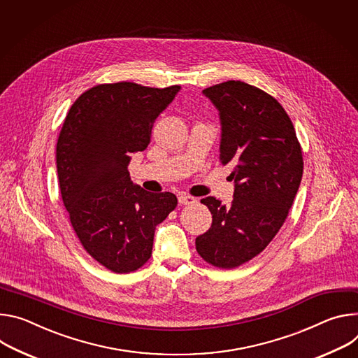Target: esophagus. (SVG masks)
<instances>
[{
    "label": "esophagus",
    "instance_id": "obj_1",
    "mask_svg": "<svg viewBox=\"0 0 358 358\" xmlns=\"http://www.w3.org/2000/svg\"><path fill=\"white\" fill-rule=\"evenodd\" d=\"M178 201H179V203H180V205H193V203H196V202H197L193 196L183 194V193H182V194H179Z\"/></svg>",
    "mask_w": 358,
    "mask_h": 358
}]
</instances>
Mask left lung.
<instances>
[{
	"label": "left lung",
	"instance_id": "obj_1",
	"mask_svg": "<svg viewBox=\"0 0 358 358\" xmlns=\"http://www.w3.org/2000/svg\"><path fill=\"white\" fill-rule=\"evenodd\" d=\"M219 110L223 166H231L233 201L201 202L212 213L210 229L196 237L208 263L234 268L262 253L283 226L303 176V155L283 106L264 91L227 81L202 91Z\"/></svg>",
	"mask_w": 358,
	"mask_h": 358
}]
</instances>
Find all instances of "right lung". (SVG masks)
Masks as SVG:
<instances>
[{
    "label": "right lung",
    "mask_w": 358,
    "mask_h": 358,
    "mask_svg": "<svg viewBox=\"0 0 358 358\" xmlns=\"http://www.w3.org/2000/svg\"><path fill=\"white\" fill-rule=\"evenodd\" d=\"M179 91V85H96L73 102L64 121L57 143L64 206L84 249L115 273L149 260L156 226L178 205L171 192L135 185L128 165L132 153L148 148L155 119Z\"/></svg>",
    "instance_id": "obj_1"
}]
</instances>
